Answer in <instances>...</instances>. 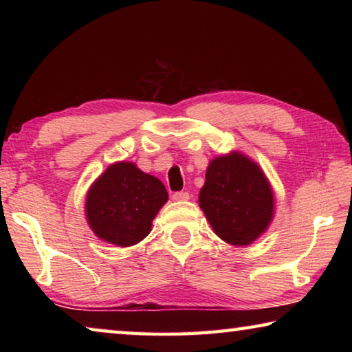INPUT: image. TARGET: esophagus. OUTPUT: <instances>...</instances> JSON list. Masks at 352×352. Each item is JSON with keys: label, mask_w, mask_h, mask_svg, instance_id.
<instances>
[{"label": "esophagus", "mask_w": 352, "mask_h": 352, "mask_svg": "<svg viewBox=\"0 0 352 352\" xmlns=\"http://www.w3.org/2000/svg\"><path fill=\"white\" fill-rule=\"evenodd\" d=\"M189 197L190 195H189V192H186V190H184V192L182 190V192H175L174 195H172V199H174L175 201H186V200H189Z\"/></svg>", "instance_id": "esophagus-1"}]
</instances>
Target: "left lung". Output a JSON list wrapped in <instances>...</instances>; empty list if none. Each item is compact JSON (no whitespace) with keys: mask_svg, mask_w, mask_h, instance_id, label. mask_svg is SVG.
<instances>
[{"mask_svg":"<svg viewBox=\"0 0 352 352\" xmlns=\"http://www.w3.org/2000/svg\"><path fill=\"white\" fill-rule=\"evenodd\" d=\"M199 205L214 233L234 247L252 245L275 217V194L269 178L258 163L237 151L208 164Z\"/></svg>","mask_w":352,"mask_h":352,"instance_id":"8db88e82","label":"left lung"}]
</instances>
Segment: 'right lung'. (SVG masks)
I'll use <instances>...</instances> for the list:
<instances>
[{"instance_id":"add662e5","label":"right lung","mask_w":352,"mask_h":352,"mask_svg":"<svg viewBox=\"0 0 352 352\" xmlns=\"http://www.w3.org/2000/svg\"><path fill=\"white\" fill-rule=\"evenodd\" d=\"M168 199V190L157 177L132 162H116L91 183L85 217L100 241L132 247L151 233L152 220Z\"/></svg>"}]
</instances>
